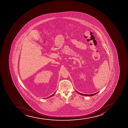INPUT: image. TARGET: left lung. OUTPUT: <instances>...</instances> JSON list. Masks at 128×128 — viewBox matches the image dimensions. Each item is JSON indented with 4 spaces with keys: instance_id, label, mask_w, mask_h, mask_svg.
I'll return each mask as SVG.
<instances>
[{
    "instance_id": "8db88e82",
    "label": "left lung",
    "mask_w": 128,
    "mask_h": 128,
    "mask_svg": "<svg viewBox=\"0 0 128 128\" xmlns=\"http://www.w3.org/2000/svg\"><path fill=\"white\" fill-rule=\"evenodd\" d=\"M76 92H78V94H80L81 95H84V96H92L95 95V94H97V93H98V92L96 93L95 94H81L80 93H79L78 92H77V91H76Z\"/></svg>"
}]
</instances>
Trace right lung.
<instances>
[{
    "label": "right lung",
    "mask_w": 128,
    "mask_h": 128,
    "mask_svg": "<svg viewBox=\"0 0 128 128\" xmlns=\"http://www.w3.org/2000/svg\"><path fill=\"white\" fill-rule=\"evenodd\" d=\"M55 93H56V92H55L54 93V94H52V95H51V96H49V97H48V98H49V97H51V96H53V95H54V94H55Z\"/></svg>",
    "instance_id": "1"
}]
</instances>
